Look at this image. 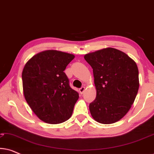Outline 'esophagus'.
<instances>
[{"label": "esophagus", "instance_id": "esophagus-1", "mask_svg": "<svg viewBox=\"0 0 154 154\" xmlns=\"http://www.w3.org/2000/svg\"><path fill=\"white\" fill-rule=\"evenodd\" d=\"M85 87H81V88L79 89L80 93L83 94V92H84V91H85Z\"/></svg>", "mask_w": 154, "mask_h": 154}]
</instances>
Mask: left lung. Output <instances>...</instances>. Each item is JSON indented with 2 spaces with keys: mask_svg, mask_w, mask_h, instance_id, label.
<instances>
[{
  "mask_svg": "<svg viewBox=\"0 0 154 154\" xmlns=\"http://www.w3.org/2000/svg\"><path fill=\"white\" fill-rule=\"evenodd\" d=\"M84 58L93 70L97 95L89 105L98 123L111 124L128 112L139 90V71L125 52L107 48L86 54Z\"/></svg>",
  "mask_w": 154,
  "mask_h": 154,
  "instance_id": "left-lung-1",
  "label": "left lung"
}]
</instances>
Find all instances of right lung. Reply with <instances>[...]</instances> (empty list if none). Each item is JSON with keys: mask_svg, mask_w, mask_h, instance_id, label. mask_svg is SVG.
Masks as SVG:
<instances>
[{"mask_svg": "<svg viewBox=\"0 0 154 154\" xmlns=\"http://www.w3.org/2000/svg\"><path fill=\"white\" fill-rule=\"evenodd\" d=\"M72 54L45 50L31 57L22 71L24 97L41 121L50 124L70 119L79 93L69 86L64 71L74 59Z\"/></svg>", "mask_w": 154, "mask_h": 154, "instance_id": "1", "label": "right lung"}]
</instances>
